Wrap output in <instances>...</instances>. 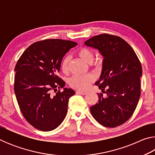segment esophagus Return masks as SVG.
<instances>
[{
	"label": "esophagus",
	"mask_w": 155,
	"mask_h": 155,
	"mask_svg": "<svg viewBox=\"0 0 155 155\" xmlns=\"http://www.w3.org/2000/svg\"><path fill=\"white\" fill-rule=\"evenodd\" d=\"M76 93L77 94H81V95H85L86 94H87V91H81V90H77L76 91Z\"/></svg>",
	"instance_id": "34e87169"
}]
</instances>
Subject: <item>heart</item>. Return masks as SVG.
<instances>
[{
	"instance_id": "b5f03b06",
	"label": "heart",
	"mask_w": 155,
	"mask_h": 155,
	"mask_svg": "<svg viewBox=\"0 0 155 155\" xmlns=\"http://www.w3.org/2000/svg\"><path fill=\"white\" fill-rule=\"evenodd\" d=\"M77 54L88 64H91L94 61V52L87 47H82V48L78 49ZM68 62H69L68 57H65L61 62V69L64 73H67L68 71ZM94 80H95V77L91 74L77 75L70 78L69 84L72 88L85 90L90 87V85L94 82Z\"/></svg>"
}]
</instances>
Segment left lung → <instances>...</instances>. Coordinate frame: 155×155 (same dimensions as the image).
Returning <instances> with one entry per match:
<instances>
[{
    "mask_svg": "<svg viewBox=\"0 0 155 155\" xmlns=\"http://www.w3.org/2000/svg\"><path fill=\"white\" fill-rule=\"evenodd\" d=\"M85 45L98 50L104 58L96 85L107 96L98 94V103L90 107L91 115L104 127H116L127 122L137 107L141 95V63L132 47L120 37L101 34L85 41Z\"/></svg>",
    "mask_w": 155,
    "mask_h": 155,
    "instance_id": "1",
    "label": "left lung"
}]
</instances>
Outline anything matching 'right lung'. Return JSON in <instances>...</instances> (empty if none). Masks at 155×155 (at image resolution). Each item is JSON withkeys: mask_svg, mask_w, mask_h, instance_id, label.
Instances as JSON below:
<instances>
[{"mask_svg": "<svg viewBox=\"0 0 155 155\" xmlns=\"http://www.w3.org/2000/svg\"><path fill=\"white\" fill-rule=\"evenodd\" d=\"M77 43L51 39L37 41L27 48L15 67L14 91L23 116L42 131L55 129L64 121L68 100L75 94L58 77L63 57ZM64 88L54 95L51 92Z\"/></svg>", "mask_w": 155, "mask_h": 155, "instance_id": "right-lung-1", "label": "right lung"}]
</instances>
